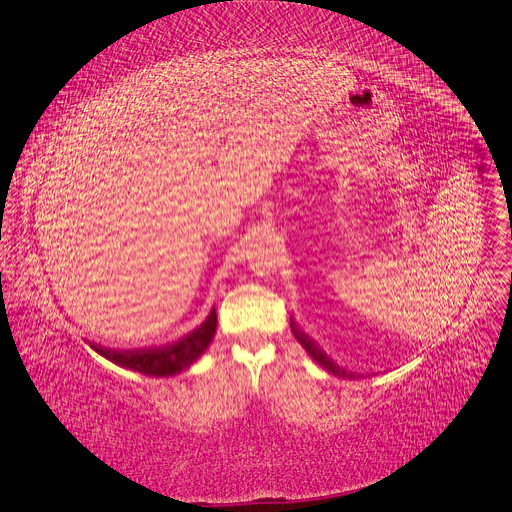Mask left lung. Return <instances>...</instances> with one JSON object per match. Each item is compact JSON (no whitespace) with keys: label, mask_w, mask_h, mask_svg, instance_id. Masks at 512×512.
Segmentation results:
<instances>
[{"label":"left lung","mask_w":512,"mask_h":512,"mask_svg":"<svg viewBox=\"0 0 512 512\" xmlns=\"http://www.w3.org/2000/svg\"><path fill=\"white\" fill-rule=\"evenodd\" d=\"M291 329H293V335H295V339L305 347V351L325 369V371H329V373H333L335 377H343V379H355L357 375L355 373H347L343 367H339V365H335L333 363V359H329L327 357V353L307 335V333H303V331H299L297 327H295V323H291Z\"/></svg>","instance_id":"8db88e82"}]
</instances>
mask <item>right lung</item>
I'll return each instance as SVG.
<instances>
[{"mask_svg": "<svg viewBox=\"0 0 512 512\" xmlns=\"http://www.w3.org/2000/svg\"><path fill=\"white\" fill-rule=\"evenodd\" d=\"M215 329H217V313L213 307L209 317L195 331L187 333L175 343L149 347V349H133V351H117L101 345H91V347L101 357H105L107 361L119 367L133 369L149 377H171L191 367L207 351V347L215 337Z\"/></svg>", "mask_w": 512, "mask_h": 512, "instance_id": "1", "label": "right lung"}]
</instances>
